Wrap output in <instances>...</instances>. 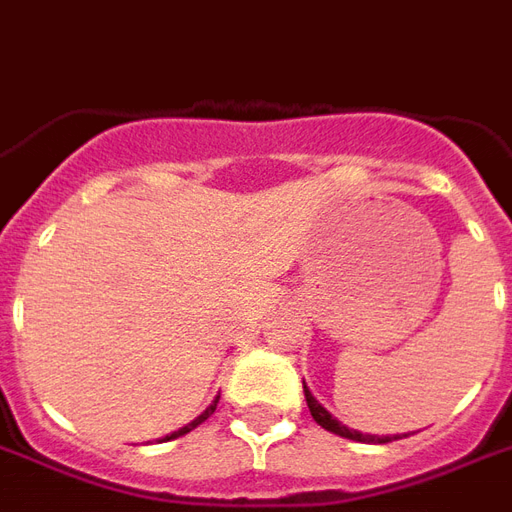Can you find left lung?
Masks as SVG:
<instances>
[{"instance_id":"left-lung-1","label":"left lung","mask_w":512,"mask_h":512,"mask_svg":"<svg viewBox=\"0 0 512 512\" xmlns=\"http://www.w3.org/2000/svg\"><path fill=\"white\" fill-rule=\"evenodd\" d=\"M304 396H306V404H309V412H312V418L323 426L325 431H331V434H339V437L344 439H352V442H366V445H385V442H393V439H401V437H407V434H363V431H355L350 429V426H344L342 420L339 418H333L331 412L325 410L323 404L320 401L314 399V393L306 388V382H304Z\"/></svg>"}]
</instances>
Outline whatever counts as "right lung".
<instances>
[{"label": "right lung", "mask_w": 512, "mask_h": 512, "mask_svg": "<svg viewBox=\"0 0 512 512\" xmlns=\"http://www.w3.org/2000/svg\"><path fill=\"white\" fill-rule=\"evenodd\" d=\"M217 404H219V396H217V399H214V401H211V404H208L206 410L200 412L198 418H195V420H189L187 426H181L179 431H173V434H168V437H165V442H168V439L184 437V434H189V431H192V429H198V426H200V423H203V420H208V418H211V415H214V410H217Z\"/></svg>", "instance_id": "add662e5"}]
</instances>
